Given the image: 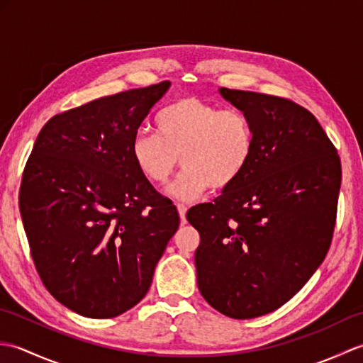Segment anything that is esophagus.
<instances>
[{"label": "esophagus", "mask_w": 363, "mask_h": 363, "mask_svg": "<svg viewBox=\"0 0 363 363\" xmlns=\"http://www.w3.org/2000/svg\"><path fill=\"white\" fill-rule=\"evenodd\" d=\"M177 212H179V217H181V223L184 225L186 223V213H187V206L186 204H177Z\"/></svg>", "instance_id": "34e87169"}]
</instances>
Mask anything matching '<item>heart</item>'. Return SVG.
I'll list each match as a JSON object with an SVG mask.
<instances>
[{
  "label": "heart",
  "instance_id": "heart-1",
  "mask_svg": "<svg viewBox=\"0 0 363 363\" xmlns=\"http://www.w3.org/2000/svg\"><path fill=\"white\" fill-rule=\"evenodd\" d=\"M157 134L138 130L130 157L150 182L164 186L179 164L186 167L167 194L194 201L211 187L223 190L238 181L254 156L256 135L248 115L198 98H181L156 117Z\"/></svg>",
  "mask_w": 363,
  "mask_h": 363
}]
</instances>
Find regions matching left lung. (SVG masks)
Returning a JSON list of instances; mask_svg holds the SVG:
<instances>
[{
    "label": "left lung",
    "mask_w": 363,
    "mask_h": 363,
    "mask_svg": "<svg viewBox=\"0 0 363 363\" xmlns=\"http://www.w3.org/2000/svg\"><path fill=\"white\" fill-rule=\"evenodd\" d=\"M248 115L256 145L245 173L187 220L201 242L198 289L237 320L267 315L304 287L333 240L342 165L313 115L289 99L221 87Z\"/></svg>",
    "instance_id": "obj_1"
}]
</instances>
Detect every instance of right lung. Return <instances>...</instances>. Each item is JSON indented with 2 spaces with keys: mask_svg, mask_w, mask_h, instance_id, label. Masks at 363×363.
Segmentation results:
<instances>
[{
  "mask_svg": "<svg viewBox=\"0 0 363 363\" xmlns=\"http://www.w3.org/2000/svg\"><path fill=\"white\" fill-rule=\"evenodd\" d=\"M169 82L98 98L42 128L23 173L30 256L60 304L113 318L140 303L179 215L130 157V142Z\"/></svg>",
  "mask_w": 363,
  "mask_h": 363,
  "instance_id": "add662e5",
  "label": "right lung"
}]
</instances>
